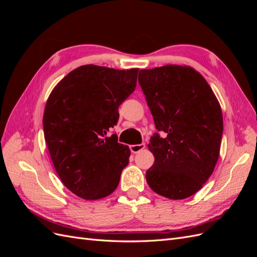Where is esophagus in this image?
Masks as SVG:
<instances>
[{
    "mask_svg": "<svg viewBox=\"0 0 257 257\" xmlns=\"http://www.w3.org/2000/svg\"><path fill=\"white\" fill-rule=\"evenodd\" d=\"M146 148V145L145 144H139V145H131L130 146V149H131V151L133 152V153H137V152H139L141 150H143V149H145Z\"/></svg>",
    "mask_w": 257,
    "mask_h": 257,
    "instance_id": "34e87169",
    "label": "esophagus"
}]
</instances>
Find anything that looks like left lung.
I'll return each instance as SVG.
<instances>
[{"label":"left lung","instance_id":"obj_1","mask_svg":"<svg viewBox=\"0 0 257 257\" xmlns=\"http://www.w3.org/2000/svg\"><path fill=\"white\" fill-rule=\"evenodd\" d=\"M138 81L162 133L148 145L154 163L147 182L166 198H188L203 188L220 157L219 100L203 75L188 65L141 69Z\"/></svg>","mask_w":257,"mask_h":257}]
</instances>
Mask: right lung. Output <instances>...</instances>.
<instances>
[{
    "instance_id": "1",
    "label": "right lung",
    "mask_w": 257,
    "mask_h": 257,
    "mask_svg": "<svg viewBox=\"0 0 257 257\" xmlns=\"http://www.w3.org/2000/svg\"><path fill=\"white\" fill-rule=\"evenodd\" d=\"M138 68L82 65L51 91L43 126L54 169L66 188L88 200L116 189L131 151L106 136L119 119L118 108L136 88Z\"/></svg>"
}]
</instances>
